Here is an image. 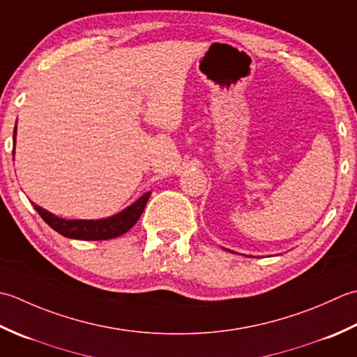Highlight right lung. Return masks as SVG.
Segmentation results:
<instances>
[{
	"mask_svg": "<svg viewBox=\"0 0 357 357\" xmlns=\"http://www.w3.org/2000/svg\"><path fill=\"white\" fill-rule=\"evenodd\" d=\"M15 135L17 126L13 129V143H15ZM12 155H15V148L12 151ZM149 195L151 192L143 194L140 199L126 209H123L121 213L100 220H66L49 213V211L43 209L41 206L33 205V208L50 228L60 232L64 237L77 240H109L120 237L134 227L137 220L140 219L144 206H146Z\"/></svg>",
	"mask_w": 357,
	"mask_h": 357,
	"instance_id": "right-lung-1",
	"label": "right lung"
}]
</instances>
